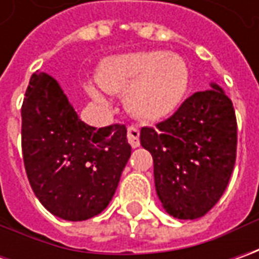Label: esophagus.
Listing matches in <instances>:
<instances>
[{"mask_svg": "<svg viewBox=\"0 0 259 259\" xmlns=\"http://www.w3.org/2000/svg\"><path fill=\"white\" fill-rule=\"evenodd\" d=\"M126 138H128V143L131 144L133 148L140 147V130H138L137 126H130V128H128Z\"/></svg>", "mask_w": 259, "mask_h": 259, "instance_id": "esophagus-1", "label": "esophagus"}]
</instances>
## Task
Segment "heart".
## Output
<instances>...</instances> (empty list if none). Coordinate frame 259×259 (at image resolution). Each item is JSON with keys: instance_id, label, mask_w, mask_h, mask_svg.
Segmentation results:
<instances>
[{"instance_id": "heart-1", "label": "heart", "mask_w": 259, "mask_h": 259, "mask_svg": "<svg viewBox=\"0 0 259 259\" xmlns=\"http://www.w3.org/2000/svg\"><path fill=\"white\" fill-rule=\"evenodd\" d=\"M98 82L111 94L128 89L130 111L141 119L155 121L170 115L180 105L189 86V69L179 56L163 52H133L108 59L102 65ZM88 92L98 104H108L99 88L88 86Z\"/></svg>"}]
</instances>
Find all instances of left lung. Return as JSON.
<instances>
[{
    "instance_id": "left-lung-1",
    "label": "left lung",
    "mask_w": 259,
    "mask_h": 259,
    "mask_svg": "<svg viewBox=\"0 0 259 259\" xmlns=\"http://www.w3.org/2000/svg\"><path fill=\"white\" fill-rule=\"evenodd\" d=\"M141 145L153 155L158 199L177 219L206 214L224 194L236 160L238 126L222 88L189 96L170 118L144 126Z\"/></svg>"
}]
</instances>
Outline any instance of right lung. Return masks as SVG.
Wrapping results in <instances>:
<instances>
[{"instance_id": "1", "label": "right lung", "mask_w": 259, "mask_h": 259, "mask_svg": "<svg viewBox=\"0 0 259 259\" xmlns=\"http://www.w3.org/2000/svg\"><path fill=\"white\" fill-rule=\"evenodd\" d=\"M25 173L46 209L86 221L109 204L131 155L126 128L96 130L79 119L57 80L33 73L21 106Z\"/></svg>"}]
</instances>
